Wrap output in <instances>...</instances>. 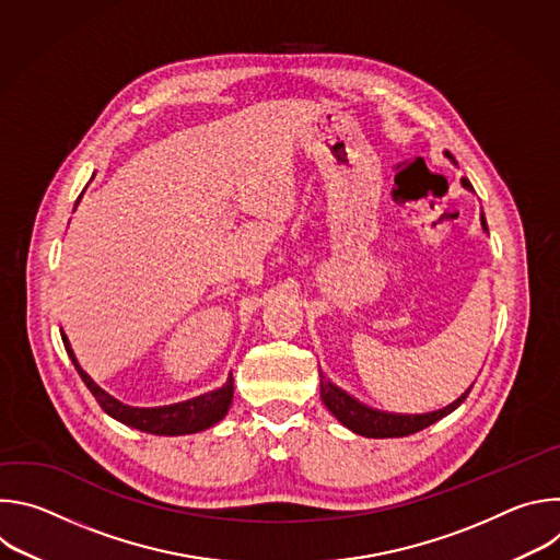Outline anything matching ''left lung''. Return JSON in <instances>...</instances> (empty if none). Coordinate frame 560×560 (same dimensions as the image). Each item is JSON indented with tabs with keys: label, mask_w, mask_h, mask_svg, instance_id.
Masks as SVG:
<instances>
[{
	"label": "left lung",
	"mask_w": 560,
	"mask_h": 560,
	"mask_svg": "<svg viewBox=\"0 0 560 560\" xmlns=\"http://www.w3.org/2000/svg\"><path fill=\"white\" fill-rule=\"evenodd\" d=\"M452 162L454 156L450 152H445ZM463 188H467L469 192H474L471 184L467 179H460ZM481 225L488 232V221L486 214L481 210ZM318 378H322V401L326 404V408L339 419V423H343L348 430H352L354 434L368 436V439H394V436H408L415 432H421L423 428L436 423L439 419L447 417L450 412H454L471 389V385L456 398L454 404H450L443 410L436 412H428V415H392V412H381L374 408L363 406L361 401H357L354 396H350L348 392H343L341 387H337L330 378H326L324 372H318Z\"/></svg>",
	"instance_id": "1"
}]
</instances>
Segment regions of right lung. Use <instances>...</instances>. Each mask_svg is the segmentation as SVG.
I'll return each mask as SVG.
<instances>
[{
    "label": "right lung",
    "mask_w": 560,
    "mask_h": 560,
    "mask_svg": "<svg viewBox=\"0 0 560 560\" xmlns=\"http://www.w3.org/2000/svg\"><path fill=\"white\" fill-rule=\"evenodd\" d=\"M79 199H82V197H79ZM79 199H77V203H79ZM61 339H63V348H66L74 370L79 372V376H82L86 387L93 392V396L97 398V404L102 406V410L106 415H110L113 419H117L119 423H124V425H130L135 430L148 432V434H159V436H179V434H195V432L208 430L228 415V408L232 404V392H234L232 374L228 376V381L219 389H212V392H206L201 396L188 398V401L173 404V406H162V408H130V406L117 401V398L110 396L108 392H104L82 370V365L77 363L74 352H72L63 332H61Z\"/></svg>",
    "instance_id": "obj_1"
}]
</instances>
